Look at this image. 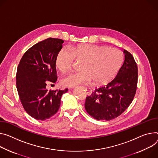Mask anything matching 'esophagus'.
Instances as JSON below:
<instances>
[{"mask_svg":"<svg viewBox=\"0 0 158 158\" xmlns=\"http://www.w3.org/2000/svg\"><path fill=\"white\" fill-rule=\"evenodd\" d=\"M84 89L85 90V91H86V93H87L88 95H90V94H91L92 91H91V89L90 88H85V87H84Z\"/></svg>","mask_w":158,"mask_h":158,"instance_id":"esophagus-1","label":"esophagus"}]
</instances>
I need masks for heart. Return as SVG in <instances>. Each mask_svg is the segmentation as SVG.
Instances as JSON below:
<instances>
[{"mask_svg":"<svg viewBox=\"0 0 158 158\" xmlns=\"http://www.w3.org/2000/svg\"><path fill=\"white\" fill-rule=\"evenodd\" d=\"M60 49L55 56L56 67L67 73L73 65L74 59L82 61L81 70L71 73L63 77L61 83L66 87H75L91 83L103 85L109 82L121 68L123 56L116 49L106 46L81 44Z\"/></svg>","mask_w":158,"mask_h":158,"instance_id":"b5f03b06","label":"heart"}]
</instances>
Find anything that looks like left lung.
<instances>
[{"label":"left lung","mask_w":158,"mask_h":158,"mask_svg":"<svg viewBox=\"0 0 158 158\" xmlns=\"http://www.w3.org/2000/svg\"><path fill=\"white\" fill-rule=\"evenodd\" d=\"M125 60L117 76L106 85L96 88L86 97L85 109L98 120H110L123 113L136 93L138 69L132 55L124 50Z\"/></svg>","instance_id":"8db88e82"}]
</instances>
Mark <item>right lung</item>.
<instances>
[{
    "instance_id": "right-lung-1",
    "label": "right lung",
    "mask_w": 158,
    "mask_h": 158,
    "mask_svg": "<svg viewBox=\"0 0 158 158\" xmlns=\"http://www.w3.org/2000/svg\"><path fill=\"white\" fill-rule=\"evenodd\" d=\"M64 41L49 38L38 42L23 55L18 67L16 87L25 111L36 120L53 117L60 106V99L68 89L48 90L47 85L57 80L55 56Z\"/></svg>"
}]
</instances>
